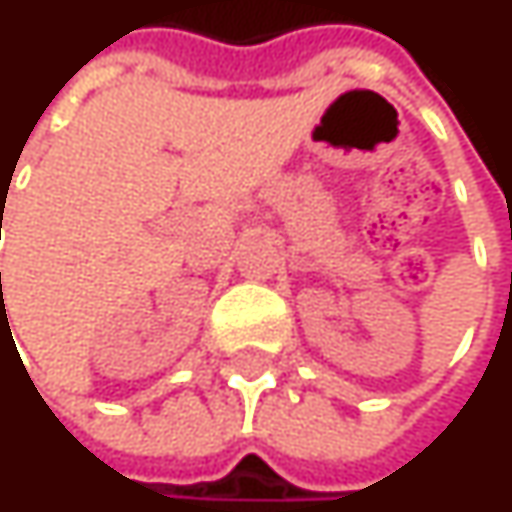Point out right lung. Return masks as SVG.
Returning <instances> with one entry per match:
<instances>
[{"label":"right lung","instance_id":"add662e5","mask_svg":"<svg viewBox=\"0 0 512 512\" xmlns=\"http://www.w3.org/2000/svg\"><path fill=\"white\" fill-rule=\"evenodd\" d=\"M0 278H2V275H0Z\"/></svg>","mask_w":512,"mask_h":512}]
</instances>
